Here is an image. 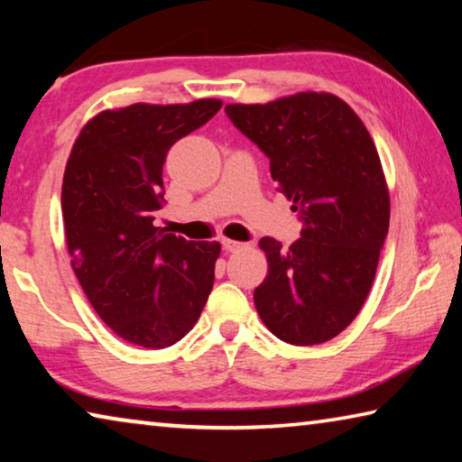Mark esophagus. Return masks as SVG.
<instances>
[{
  "instance_id": "obj_1",
  "label": "esophagus",
  "mask_w": 462,
  "mask_h": 462,
  "mask_svg": "<svg viewBox=\"0 0 462 462\" xmlns=\"http://www.w3.org/2000/svg\"><path fill=\"white\" fill-rule=\"evenodd\" d=\"M222 246H224V250H228V253H236V250H240L245 245H242V242H236V240L224 238L222 240Z\"/></svg>"
}]
</instances>
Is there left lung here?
Masks as SVG:
<instances>
[{
    "instance_id": "1",
    "label": "left lung",
    "mask_w": 462,
    "mask_h": 462,
    "mask_svg": "<svg viewBox=\"0 0 462 462\" xmlns=\"http://www.w3.org/2000/svg\"><path fill=\"white\" fill-rule=\"evenodd\" d=\"M226 114L271 161L293 201L301 238H261L269 273L254 306L279 340L311 346L338 336L361 311L389 230V189L369 130L346 101L301 91Z\"/></svg>"
}]
</instances>
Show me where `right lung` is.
<instances>
[{
    "label": "right lung",
    "instance_id": "right-lung-1",
    "mask_svg": "<svg viewBox=\"0 0 462 462\" xmlns=\"http://www.w3.org/2000/svg\"><path fill=\"white\" fill-rule=\"evenodd\" d=\"M220 107L198 99L106 109L69 154L60 206L71 267L97 316L136 346L181 340L214 287L220 242L185 240L152 222L169 148Z\"/></svg>",
    "mask_w": 462,
    "mask_h": 462
}]
</instances>
